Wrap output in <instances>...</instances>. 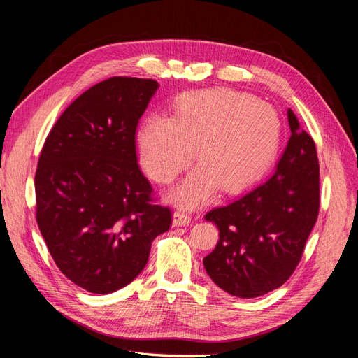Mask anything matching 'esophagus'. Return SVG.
I'll use <instances>...</instances> for the list:
<instances>
[{
  "mask_svg": "<svg viewBox=\"0 0 358 358\" xmlns=\"http://www.w3.org/2000/svg\"><path fill=\"white\" fill-rule=\"evenodd\" d=\"M191 222V216L188 213H185V210L178 209L173 215V224L175 225H188Z\"/></svg>",
  "mask_w": 358,
  "mask_h": 358,
  "instance_id": "esophagus-1",
  "label": "esophagus"
}]
</instances>
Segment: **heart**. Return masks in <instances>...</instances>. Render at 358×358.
<instances>
[{
	"mask_svg": "<svg viewBox=\"0 0 358 358\" xmlns=\"http://www.w3.org/2000/svg\"><path fill=\"white\" fill-rule=\"evenodd\" d=\"M280 143V119L272 106L248 94L208 90L182 94L173 117L148 116L137 131L138 158L158 183H170L196 155L201 164L173 191L182 206H196L221 187L237 192L264 175Z\"/></svg>",
	"mask_w": 358,
	"mask_h": 358,
	"instance_id": "1",
	"label": "heart"
}]
</instances>
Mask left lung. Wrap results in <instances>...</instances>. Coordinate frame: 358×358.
Wrapping results in <instances>:
<instances>
[{"mask_svg":"<svg viewBox=\"0 0 358 358\" xmlns=\"http://www.w3.org/2000/svg\"><path fill=\"white\" fill-rule=\"evenodd\" d=\"M291 137L276 171L204 220L220 230L203 258L213 282L231 296L259 297L284 285L299 266L320 210V164L313 138L287 112Z\"/></svg>","mask_w":358,"mask_h":358,"instance_id":"obj_1","label":"left lung"}]
</instances>
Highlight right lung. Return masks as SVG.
Wrapping results in <instances>:
<instances>
[{
  "mask_svg": "<svg viewBox=\"0 0 358 358\" xmlns=\"http://www.w3.org/2000/svg\"><path fill=\"white\" fill-rule=\"evenodd\" d=\"M154 79L115 76L62 112L36 171V218L58 268L78 287L109 294L145 268L170 229L137 164L136 128L158 90Z\"/></svg>",
  "mask_w": 358,
  "mask_h": 358,
  "instance_id": "right-lung-1",
  "label": "right lung"
}]
</instances>
